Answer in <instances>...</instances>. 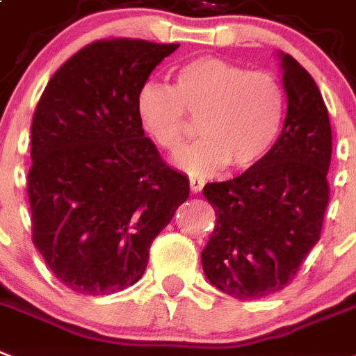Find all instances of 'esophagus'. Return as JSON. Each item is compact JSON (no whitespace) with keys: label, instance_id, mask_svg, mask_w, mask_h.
<instances>
[{"label":"esophagus","instance_id":"1","mask_svg":"<svg viewBox=\"0 0 356 356\" xmlns=\"http://www.w3.org/2000/svg\"><path fill=\"white\" fill-rule=\"evenodd\" d=\"M204 186V179L201 177H190V190H192L193 193L201 192Z\"/></svg>","mask_w":356,"mask_h":356}]
</instances>
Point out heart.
I'll return each instance as SVG.
<instances>
[{"label": "heart", "instance_id": "obj_1", "mask_svg": "<svg viewBox=\"0 0 356 356\" xmlns=\"http://www.w3.org/2000/svg\"><path fill=\"white\" fill-rule=\"evenodd\" d=\"M135 109L146 135L172 155L183 149L190 118H199L203 137L177 163L192 175H212L228 164L250 168L270 152L285 117V91L268 71L201 56L173 71V88L143 83Z\"/></svg>", "mask_w": 356, "mask_h": 356}]
</instances>
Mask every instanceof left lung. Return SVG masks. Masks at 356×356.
Returning a JSON list of instances; mask_svg holds the SVG:
<instances>
[{"instance_id": "1", "label": "left lung", "mask_w": 356, "mask_h": 356, "mask_svg": "<svg viewBox=\"0 0 356 356\" xmlns=\"http://www.w3.org/2000/svg\"><path fill=\"white\" fill-rule=\"evenodd\" d=\"M287 117L270 152L238 177L208 183L216 212L201 252L208 282L238 300H259L293 282L322 232L333 135L313 76L283 54Z\"/></svg>"}]
</instances>
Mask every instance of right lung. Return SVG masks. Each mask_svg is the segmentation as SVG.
Masks as SVG:
<instances>
[{"label":"right lung","mask_w":356,"mask_h":356,"mask_svg":"<svg viewBox=\"0 0 356 356\" xmlns=\"http://www.w3.org/2000/svg\"><path fill=\"white\" fill-rule=\"evenodd\" d=\"M179 43L106 38L43 89L31 126L33 241L74 293L111 294L143 278L149 247L190 195L186 175L144 137L135 100Z\"/></svg>","instance_id":"add662e5"}]
</instances>
